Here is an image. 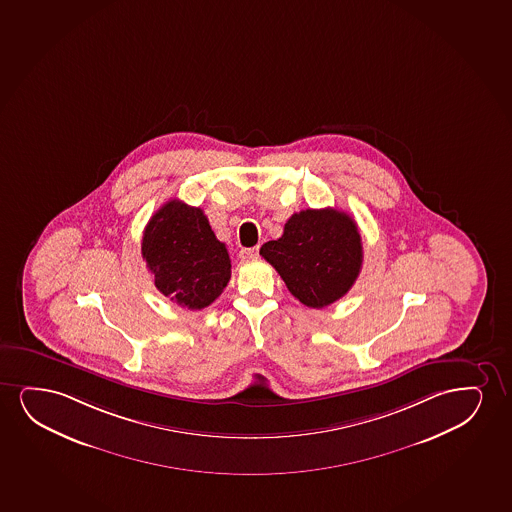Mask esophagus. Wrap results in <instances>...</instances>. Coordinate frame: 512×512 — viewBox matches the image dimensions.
I'll return each mask as SVG.
<instances>
[{
	"mask_svg": "<svg viewBox=\"0 0 512 512\" xmlns=\"http://www.w3.org/2000/svg\"><path fill=\"white\" fill-rule=\"evenodd\" d=\"M259 257V246H255V248H243L241 252H239V259L250 260L257 259Z\"/></svg>",
	"mask_w": 512,
	"mask_h": 512,
	"instance_id": "esophagus-1",
	"label": "esophagus"
}]
</instances>
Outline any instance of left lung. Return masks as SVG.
I'll list each match as a JSON object with an SVG mask.
<instances>
[{
  "label": "left lung",
  "mask_w": 512,
  "mask_h": 512,
  "mask_svg": "<svg viewBox=\"0 0 512 512\" xmlns=\"http://www.w3.org/2000/svg\"><path fill=\"white\" fill-rule=\"evenodd\" d=\"M260 255L278 271L293 297L312 309L342 299L363 264L356 222L333 208L293 213L283 236L264 243Z\"/></svg>",
  "instance_id": "left-lung-1"
}]
</instances>
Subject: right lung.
<instances>
[{"label":"right lung","mask_w":512,"mask_h":512,"mask_svg":"<svg viewBox=\"0 0 512 512\" xmlns=\"http://www.w3.org/2000/svg\"><path fill=\"white\" fill-rule=\"evenodd\" d=\"M142 259L154 286L177 306L205 309L231 279V259L201 208L170 200L147 222Z\"/></svg>","instance_id":"right-lung-1"}]
</instances>
